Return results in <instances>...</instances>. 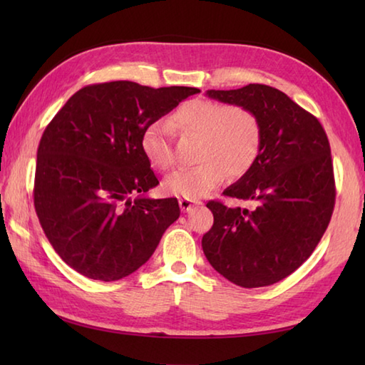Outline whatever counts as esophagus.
<instances>
[{"label":"esophagus","instance_id":"1","mask_svg":"<svg viewBox=\"0 0 365 365\" xmlns=\"http://www.w3.org/2000/svg\"><path fill=\"white\" fill-rule=\"evenodd\" d=\"M200 204H202L200 200H192V199H180V200H178V205H180L182 212H191L192 208L199 207Z\"/></svg>","mask_w":365,"mask_h":365}]
</instances>
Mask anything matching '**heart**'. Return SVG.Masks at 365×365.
Segmentation results:
<instances>
[{
  "instance_id": "b5f03b06",
  "label": "heart",
  "mask_w": 365,
  "mask_h": 365,
  "mask_svg": "<svg viewBox=\"0 0 365 365\" xmlns=\"http://www.w3.org/2000/svg\"><path fill=\"white\" fill-rule=\"evenodd\" d=\"M173 127L182 136L197 139V165L178 169L163 182L168 195L197 199L229 177H242L257 160L262 147L259 115L243 105H226L192 100L174 113ZM143 152L150 165L168 170L174 165V150L165 122H153L141 139Z\"/></svg>"
}]
</instances>
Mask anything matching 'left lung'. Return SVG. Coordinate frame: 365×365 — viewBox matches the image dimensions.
I'll return each mask as SVG.
<instances>
[{
  "label": "left lung",
  "instance_id": "1",
  "mask_svg": "<svg viewBox=\"0 0 365 365\" xmlns=\"http://www.w3.org/2000/svg\"><path fill=\"white\" fill-rule=\"evenodd\" d=\"M207 96L250 108L263 135L254 166L222 192L254 208L210 200L215 221L202 237L204 254L245 289L276 284L311 257L331 221L336 183L328 136L314 114L267 84Z\"/></svg>",
  "mask_w": 365,
  "mask_h": 365
}]
</instances>
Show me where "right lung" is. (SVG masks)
I'll list each match as a JSON object with an SVG mask.
<instances>
[{"instance_id": "add662e5", "label": "right lung", "mask_w": 365, "mask_h": 365, "mask_svg": "<svg viewBox=\"0 0 365 365\" xmlns=\"http://www.w3.org/2000/svg\"><path fill=\"white\" fill-rule=\"evenodd\" d=\"M197 92L133 81L89 84L46 125L37 149L34 208L68 267L111 282L150 259L180 208L175 197H145L160 182L141 139L150 123Z\"/></svg>"}]
</instances>
